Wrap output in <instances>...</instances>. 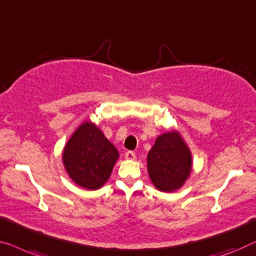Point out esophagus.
I'll return each instance as SVG.
<instances>
[{
  "mask_svg": "<svg viewBox=\"0 0 256 256\" xmlns=\"http://www.w3.org/2000/svg\"><path fill=\"white\" fill-rule=\"evenodd\" d=\"M125 158H126L128 160H136V154L132 152V150H128L126 153H125Z\"/></svg>",
  "mask_w": 256,
  "mask_h": 256,
  "instance_id": "obj_1",
  "label": "esophagus"
}]
</instances>
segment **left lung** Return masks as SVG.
Segmentation results:
<instances>
[{"mask_svg": "<svg viewBox=\"0 0 256 256\" xmlns=\"http://www.w3.org/2000/svg\"><path fill=\"white\" fill-rule=\"evenodd\" d=\"M147 168L160 192H172L181 188L192 170V154L178 132L158 136L147 156Z\"/></svg>", "mask_w": 256, "mask_h": 256, "instance_id": "1", "label": "left lung"}]
</instances>
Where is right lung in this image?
Returning <instances> with one entry per match:
<instances>
[{"mask_svg":"<svg viewBox=\"0 0 256 256\" xmlns=\"http://www.w3.org/2000/svg\"><path fill=\"white\" fill-rule=\"evenodd\" d=\"M62 156L70 178L86 189L96 190L110 178L118 150L95 124L87 122L68 140Z\"/></svg>","mask_w":256,"mask_h":256,"instance_id":"obj_1","label":"right lung"}]
</instances>
